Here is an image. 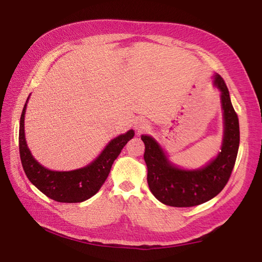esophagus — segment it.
Instances as JSON below:
<instances>
[{
	"mask_svg": "<svg viewBox=\"0 0 262 262\" xmlns=\"http://www.w3.org/2000/svg\"><path fill=\"white\" fill-rule=\"evenodd\" d=\"M135 128L138 133L145 132L150 128V122L145 119H143V118H138V119H136L135 121Z\"/></svg>",
	"mask_w": 262,
	"mask_h": 262,
	"instance_id": "1",
	"label": "esophagus"
}]
</instances>
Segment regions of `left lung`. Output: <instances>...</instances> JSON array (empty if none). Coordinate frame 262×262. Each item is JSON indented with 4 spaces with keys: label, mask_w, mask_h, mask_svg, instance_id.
<instances>
[{
    "label": "left lung",
    "mask_w": 262,
    "mask_h": 262,
    "mask_svg": "<svg viewBox=\"0 0 262 262\" xmlns=\"http://www.w3.org/2000/svg\"><path fill=\"white\" fill-rule=\"evenodd\" d=\"M214 85L222 92L225 132L222 152L207 167L199 170L173 167L152 137H141L145 145L148 187L167 206L187 208L207 202L223 191L232 175L239 145L238 117L230 102L226 83L219 75L214 78Z\"/></svg>",
    "instance_id": "8db88e82"
}]
</instances>
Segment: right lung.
Wrapping results in <instances>:
<instances>
[{
  "mask_svg": "<svg viewBox=\"0 0 262 262\" xmlns=\"http://www.w3.org/2000/svg\"><path fill=\"white\" fill-rule=\"evenodd\" d=\"M26 105L27 102L23 109L19 127V153L26 176L40 192L56 202L77 203L93 196L103 185L112 163L120 155L122 147L134 136V130H128L126 134L112 140L90 166L71 171H52L35 160L26 144L24 130Z\"/></svg>",
  "mask_w": 262,
  "mask_h": 262,
  "instance_id": "add662e5",
  "label": "right lung"
}]
</instances>
